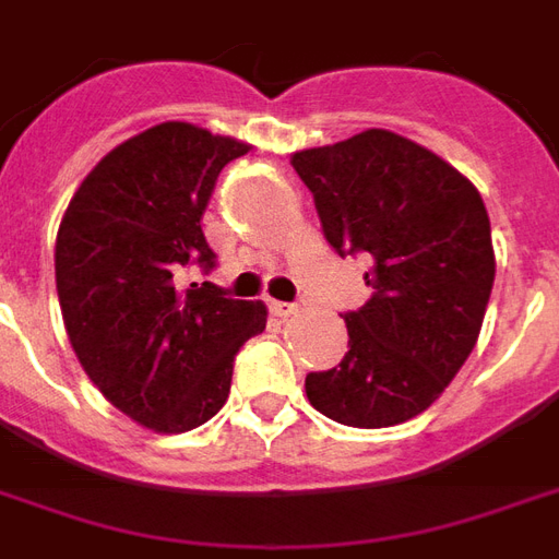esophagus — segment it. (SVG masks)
<instances>
[{
  "mask_svg": "<svg viewBox=\"0 0 559 559\" xmlns=\"http://www.w3.org/2000/svg\"><path fill=\"white\" fill-rule=\"evenodd\" d=\"M269 308L275 317H293V313H299V305H293V301H269Z\"/></svg>",
  "mask_w": 559,
  "mask_h": 559,
  "instance_id": "esophagus-1",
  "label": "esophagus"
}]
</instances>
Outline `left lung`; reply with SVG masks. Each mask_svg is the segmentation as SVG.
<instances>
[{"label":"left lung","mask_w":559,"mask_h":559,"mask_svg":"<svg viewBox=\"0 0 559 559\" xmlns=\"http://www.w3.org/2000/svg\"><path fill=\"white\" fill-rule=\"evenodd\" d=\"M290 163L325 239L370 254L373 287L343 317L349 353L308 373L305 394L346 427L406 424L453 382L483 329L495 284L486 204L462 171L391 130L296 151Z\"/></svg>","instance_id":"1"}]
</instances>
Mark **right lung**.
Wrapping results in <instances>:
<instances>
[{"instance_id": "1", "label": "right lung", "mask_w": 559, "mask_h": 559, "mask_svg": "<svg viewBox=\"0 0 559 559\" xmlns=\"http://www.w3.org/2000/svg\"><path fill=\"white\" fill-rule=\"evenodd\" d=\"M251 144L186 121L111 147L70 198L56 237V290L70 346L111 406L177 436L225 406L239 346L266 329L263 301L216 284L177 287L213 266L201 216L218 171Z\"/></svg>"}]
</instances>
